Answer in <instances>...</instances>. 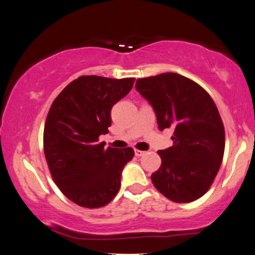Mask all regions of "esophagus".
Masks as SVG:
<instances>
[{
  "instance_id": "obj_1",
  "label": "esophagus",
  "mask_w": 255,
  "mask_h": 255,
  "mask_svg": "<svg viewBox=\"0 0 255 255\" xmlns=\"http://www.w3.org/2000/svg\"><path fill=\"white\" fill-rule=\"evenodd\" d=\"M146 152L143 151H140V149H135V155L136 157H142V155H145Z\"/></svg>"
}]
</instances>
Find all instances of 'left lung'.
<instances>
[{
    "label": "left lung",
    "mask_w": 255,
    "mask_h": 255,
    "mask_svg": "<svg viewBox=\"0 0 255 255\" xmlns=\"http://www.w3.org/2000/svg\"><path fill=\"white\" fill-rule=\"evenodd\" d=\"M136 90L154 109L159 129L173 128V145L158 151L161 165L153 185L177 203L202 197L215 179L225 153V127L210 95L173 72L139 78Z\"/></svg>",
    "instance_id": "1"
}]
</instances>
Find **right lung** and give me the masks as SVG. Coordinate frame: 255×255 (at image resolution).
I'll return each mask as SVG.
<instances>
[{
	"label": "right lung",
	"mask_w": 255,
	"mask_h": 255,
	"mask_svg": "<svg viewBox=\"0 0 255 255\" xmlns=\"http://www.w3.org/2000/svg\"><path fill=\"white\" fill-rule=\"evenodd\" d=\"M135 78L81 76L52 103L44 128V152L59 190L73 203L95 209L115 197L131 147L104 148L110 110L133 88Z\"/></svg>",
	"instance_id": "add662e5"
}]
</instances>
